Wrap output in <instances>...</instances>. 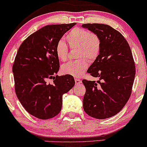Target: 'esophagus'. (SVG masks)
<instances>
[{"label": "esophagus", "mask_w": 147, "mask_h": 147, "mask_svg": "<svg viewBox=\"0 0 147 147\" xmlns=\"http://www.w3.org/2000/svg\"><path fill=\"white\" fill-rule=\"evenodd\" d=\"M75 81L76 85H78V84L82 83V80H81V79H78V78H75Z\"/></svg>", "instance_id": "34e87169"}]
</instances>
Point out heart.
Here are the masks:
<instances>
[{
  "label": "heart",
  "instance_id": "b5f03b06",
  "mask_svg": "<svg viewBox=\"0 0 147 147\" xmlns=\"http://www.w3.org/2000/svg\"><path fill=\"white\" fill-rule=\"evenodd\" d=\"M65 40L71 48H77V57L79 59L64 64L61 68L62 72L65 75L79 77L88 67L87 59L92 61L98 57L101 50V40L97 34L81 28L70 30L65 36ZM55 51L61 61L68 59V47L63 41L57 43Z\"/></svg>",
  "mask_w": 147,
  "mask_h": 147
}]
</instances>
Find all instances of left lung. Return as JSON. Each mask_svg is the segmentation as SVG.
<instances>
[{"mask_svg":"<svg viewBox=\"0 0 147 147\" xmlns=\"http://www.w3.org/2000/svg\"><path fill=\"white\" fill-rule=\"evenodd\" d=\"M82 27L97 34L101 40L100 53L87 71L99 80H82L86 88L84 110L96 119L113 117L131 96L136 75L132 52L125 38L112 27L100 23Z\"/></svg>","mask_w":147,"mask_h":147,"instance_id":"1","label":"left lung"}]
</instances>
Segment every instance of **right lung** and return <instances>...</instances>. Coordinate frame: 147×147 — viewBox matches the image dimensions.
<instances>
[{
    "instance_id": "1",
    "label": "right lung",
    "mask_w": 147,
    "mask_h": 147,
    "mask_svg": "<svg viewBox=\"0 0 147 147\" xmlns=\"http://www.w3.org/2000/svg\"><path fill=\"white\" fill-rule=\"evenodd\" d=\"M75 25H46L30 35L18 48L12 67L15 92L25 110L38 119L59 113L62 96L75 86L72 76L55 75L59 70L56 45Z\"/></svg>"
}]
</instances>
